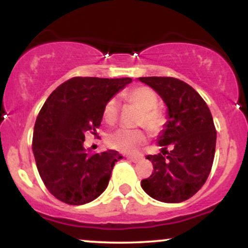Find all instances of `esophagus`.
<instances>
[{
	"instance_id": "34e87169",
	"label": "esophagus",
	"mask_w": 248,
	"mask_h": 248,
	"mask_svg": "<svg viewBox=\"0 0 248 248\" xmlns=\"http://www.w3.org/2000/svg\"><path fill=\"white\" fill-rule=\"evenodd\" d=\"M127 158L133 162H138L142 160V155H130V156H127Z\"/></svg>"
}]
</instances>
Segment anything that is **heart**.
Here are the masks:
<instances>
[{
    "instance_id": "obj_1",
    "label": "heart",
    "mask_w": 248,
    "mask_h": 248,
    "mask_svg": "<svg viewBox=\"0 0 248 248\" xmlns=\"http://www.w3.org/2000/svg\"><path fill=\"white\" fill-rule=\"evenodd\" d=\"M127 98L142 110L139 124H144L147 129L152 133H157L163 124V116L157 106V96L152 88L140 86L133 88L127 93ZM105 121L107 124H114L118 119V101L110 99L105 105L104 112ZM147 141V135L141 129H118L108 136L107 142L109 147L119 152L132 154L135 153L144 142Z\"/></svg>"
}]
</instances>
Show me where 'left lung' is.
<instances>
[{"label": "left lung", "instance_id": "8db88e82", "mask_svg": "<svg viewBox=\"0 0 248 248\" xmlns=\"http://www.w3.org/2000/svg\"><path fill=\"white\" fill-rule=\"evenodd\" d=\"M167 106V122L157 136L161 154L148 155L154 171L141 181L150 197L163 203H181L204 186L216 152L215 124L206 102L186 82L171 77H142ZM171 145L170 153L166 147Z\"/></svg>", "mask_w": 248, "mask_h": 248}]
</instances>
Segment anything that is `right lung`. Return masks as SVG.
Returning <instances> with one entry per match:
<instances>
[{"mask_svg": "<svg viewBox=\"0 0 248 248\" xmlns=\"http://www.w3.org/2000/svg\"><path fill=\"white\" fill-rule=\"evenodd\" d=\"M132 78L75 77L62 82L43 105L33 128L32 152L45 186L59 201L82 205L106 190L115 162V150L90 154L85 133L94 134L108 100Z\"/></svg>", "mask_w": 248, "mask_h": 248, "instance_id": "add662e5", "label": "right lung"}]
</instances>
